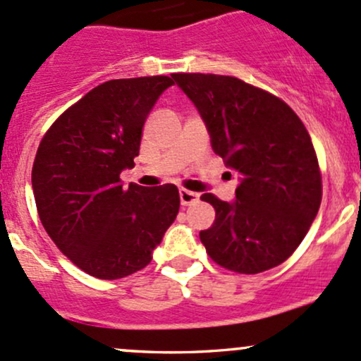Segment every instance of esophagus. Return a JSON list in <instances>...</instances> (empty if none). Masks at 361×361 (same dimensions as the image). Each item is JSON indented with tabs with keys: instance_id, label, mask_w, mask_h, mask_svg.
Returning <instances> with one entry per match:
<instances>
[{
	"instance_id": "obj_1",
	"label": "esophagus",
	"mask_w": 361,
	"mask_h": 361,
	"mask_svg": "<svg viewBox=\"0 0 361 361\" xmlns=\"http://www.w3.org/2000/svg\"><path fill=\"white\" fill-rule=\"evenodd\" d=\"M180 200H181V205H185V207H187V205H193L197 200H199V193L181 188L180 190Z\"/></svg>"
}]
</instances>
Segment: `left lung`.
<instances>
[{"instance_id":"1","label":"left lung","mask_w":361,"mask_h":361,"mask_svg":"<svg viewBox=\"0 0 361 361\" xmlns=\"http://www.w3.org/2000/svg\"><path fill=\"white\" fill-rule=\"evenodd\" d=\"M205 123L212 150L238 174L235 200L204 193L216 219L200 241L214 262L240 274L283 264L310 229L322 200L307 128L286 102L224 75L173 73ZM231 174V173H229Z\"/></svg>"}]
</instances>
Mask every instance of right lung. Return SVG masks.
Masks as SVG:
<instances>
[{
    "instance_id": "obj_1",
    "label": "right lung",
    "mask_w": 361,
    "mask_h": 361,
    "mask_svg": "<svg viewBox=\"0 0 361 361\" xmlns=\"http://www.w3.org/2000/svg\"><path fill=\"white\" fill-rule=\"evenodd\" d=\"M173 78L109 80L53 123L32 168L39 217L56 247L87 274L120 279L140 271L180 211L174 185L123 187L142 128Z\"/></svg>"
}]
</instances>
